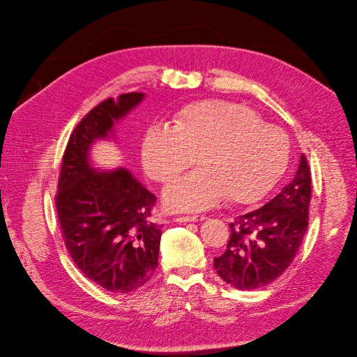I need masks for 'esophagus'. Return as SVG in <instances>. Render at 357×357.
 <instances>
[{
    "label": "esophagus",
    "mask_w": 357,
    "mask_h": 357,
    "mask_svg": "<svg viewBox=\"0 0 357 357\" xmlns=\"http://www.w3.org/2000/svg\"><path fill=\"white\" fill-rule=\"evenodd\" d=\"M177 222H197V221H202L205 220V215H178L174 218Z\"/></svg>",
    "instance_id": "34e87169"
}]
</instances>
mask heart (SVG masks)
Returning a JSON list of instances; mask_svg holds the SVG:
<instances>
[{"mask_svg":"<svg viewBox=\"0 0 357 357\" xmlns=\"http://www.w3.org/2000/svg\"><path fill=\"white\" fill-rule=\"evenodd\" d=\"M289 156L286 132L263 123L252 108L222 100L185 107L173 128H149L142 144V162L156 181H170L197 158L201 169L165 192L166 202L180 209H204L222 197L232 204L256 202L286 172Z\"/></svg>","mask_w":357,"mask_h":357,"instance_id":"b5f03b06","label":"heart"}]
</instances>
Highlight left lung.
<instances>
[{"instance_id":"8db88e82","label":"left lung","mask_w":357,"mask_h":357,"mask_svg":"<svg viewBox=\"0 0 357 357\" xmlns=\"http://www.w3.org/2000/svg\"><path fill=\"white\" fill-rule=\"evenodd\" d=\"M311 169L303 155L298 170L261 208L235 218L227 250L213 259L218 275L239 290L274 281L293 263L308 229Z\"/></svg>"}]
</instances>
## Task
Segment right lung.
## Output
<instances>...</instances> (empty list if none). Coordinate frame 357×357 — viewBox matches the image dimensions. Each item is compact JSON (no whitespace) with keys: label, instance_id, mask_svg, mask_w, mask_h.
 I'll return each mask as SVG.
<instances>
[{"label":"right lung","instance_id":"right-lung-1","mask_svg":"<svg viewBox=\"0 0 357 357\" xmlns=\"http://www.w3.org/2000/svg\"><path fill=\"white\" fill-rule=\"evenodd\" d=\"M142 98V93H126L116 102L104 100L79 122L63 155L54 198L67 252L87 278L111 293L137 290L158 267L162 225L151 221L158 198L126 169L93 170L89 151Z\"/></svg>","mask_w":357,"mask_h":357}]
</instances>
